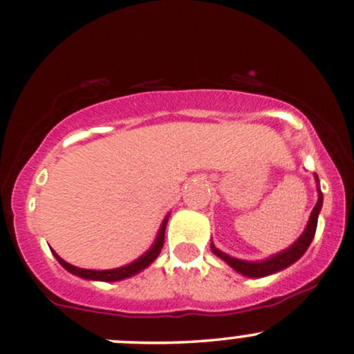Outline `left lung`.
<instances>
[{
	"mask_svg": "<svg viewBox=\"0 0 354 354\" xmlns=\"http://www.w3.org/2000/svg\"><path fill=\"white\" fill-rule=\"evenodd\" d=\"M315 181H317L318 201H317V204H315L312 214H310L308 224H306L304 234H301L299 239L293 242L290 247H287V249L282 250V252L263 259V261H255V262L242 261V259L231 257V255H227L225 252H223V250H219L218 247L211 242L212 254H216L219 259H223V261L227 263L229 267H232L236 272H239V274L245 275V277H252V279H261V277L277 274V272L290 267L292 263H295L301 257V255L306 252V249H308L310 244H312V241H313L315 231H317L318 214H320L322 206H323V194L320 189V180H318L317 173H315Z\"/></svg>",
	"mask_w": 354,
	"mask_h": 354,
	"instance_id": "8db88e82",
	"label": "left lung"
}]
</instances>
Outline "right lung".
I'll list each match as a JSON object with an SVG mask.
<instances>
[{"mask_svg": "<svg viewBox=\"0 0 354 354\" xmlns=\"http://www.w3.org/2000/svg\"><path fill=\"white\" fill-rule=\"evenodd\" d=\"M168 218H169V214H166V218L163 219V223H161V225H160V231H158V234H156V239H155V242H153V245L150 247V249H148L143 255H140L136 261L127 263V266H123V267H117V269H110V270L79 269V267L72 266V263L66 262L64 259L59 257L54 250H53V254H54V257L57 259V262L64 267V269H66L67 272H71L72 275L80 277V279L99 280V282H117V280L129 279V277L140 274V272L145 270L148 266H151V263L156 261V257L160 255L161 249H163V244H165V229H166V224H168Z\"/></svg>", "mask_w": 354, "mask_h": 354, "instance_id": "obj_1", "label": "right lung"}]
</instances>
